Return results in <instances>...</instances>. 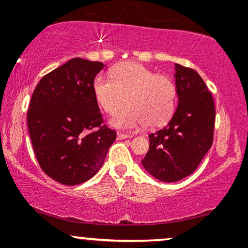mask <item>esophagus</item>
I'll list each match as a JSON object with an SVG mask.
<instances>
[{
    "label": "esophagus",
    "mask_w": 248,
    "mask_h": 248,
    "mask_svg": "<svg viewBox=\"0 0 248 248\" xmlns=\"http://www.w3.org/2000/svg\"><path fill=\"white\" fill-rule=\"evenodd\" d=\"M116 138H118V140H124V139L129 138V135H127V134L118 133V134H116Z\"/></svg>",
    "instance_id": "34e87169"
}]
</instances>
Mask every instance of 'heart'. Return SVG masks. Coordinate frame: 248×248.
Listing matches in <instances>:
<instances>
[{"instance_id":"heart-1","label":"heart","mask_w":248,"mask_h":248,"mask_svg":"<svg viewBox=\"0 0 248 248\" xmlns=\"http://www.w3.org/2000/svg\"><path fill=\"white\" fill-rule=\"evenodd\" d=\"M93 93L102 109L110 114L128 102L126 108L110 119V124L121 129H133L146 124L149 128L161 127L171 118L175 109L173 81L139 62L116 65L112 77L96 76Z\"/></svg>"}]
</instances>
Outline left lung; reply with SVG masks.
Listing matches in <instances>:
<instances>
[{
	"label": "left lung",
	"instance_id": "obj_1",
	"mask_svg": "<svg viewBox=\"0 0 248 248\" xmlns=\"http://www.w3.org/2000/svg\"><path fill=\"white\" fill-rule=\"evenodd\" d=\"M178 105L171 120L149 135L142 166L158 181L172 183L191 175L212 146L215 102L195 70L175 64Z\"/></svg>",
	"mask_w": 248,
	"mask_h": 248
}]
</instances>
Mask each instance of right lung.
<instances>
[{
  "label": "right lung",
  "mask_w": 248,
  "mask_h": 248,
  "mask_svg": "<svg viewBox=\"0 0 248 248\" xmlns=\"http://www.w3.org/2000/svg\"><path fill=\"white\" fill-rule=\"evenodd\" d=\"M100 62L73 58L38 82L28 109V128L42 170L65 186L92 178L116 139L102 124L93 80ZM94 127L99 129L91 132Z\"/></svg>",
  "instance_id": "obj_1"
}]
</instances>
